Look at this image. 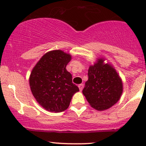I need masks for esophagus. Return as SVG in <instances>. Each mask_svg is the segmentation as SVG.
Here are the masks:
<instances>
[{
    "label": "esophagus",
    "instance_id": "34e87169",
    "mask_svg": "<svg viewBox=\"0 0 146 146\" xmlns=\"http://www.w3.org/2000/svg\"><path fill=\"white\" fill-rule=\"evenodd\" d=\"M78 88H79V90H80V91H82V88H83V84H80V85H78Z\"/></svg>",
    "mask_w": 146,
    "mask_h": 146
}]
</instances>
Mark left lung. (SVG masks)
Segmentation results:
<instances>
[{
    "label": "left lung",
    "instance_id": "left-lung-1",
    "mask_svg": "<svg viewBox=\"0 0 146 146\" xmlns=\"http://www.w3.org/2000/svg\"><path fill=\"white\" fill-rule=\"evenodd\" d=\"M103 58H98L90 66L88 80L82 90L92 108L104 111L119 100L123 92V82L118 73L111 64H104Z\"/></svg>",
    "mask_w": 146,
    "mask_h": 146
}]
</instances>
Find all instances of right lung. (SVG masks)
Returning a JSON list of instances; mask_svg holds the SVG:
<instances>
[{
    "label": "right lung",
    "mask_w": 146,
    "mask_h": 146,
    "mask_svg": "<svg viewBox=\"0 0 146 146\" xmlns=\"http://www.w3.org/2000/svg\"><path fill=\"white\" fill-rule=\"evenodd\" d=\"M71 55L61 50L46 53L36 63L29 76V86L36 102L51 112H61L69 107L79 88L66 70Z\"/></svg>",
    "instance_id": "add662e5"
}]
</instances>
